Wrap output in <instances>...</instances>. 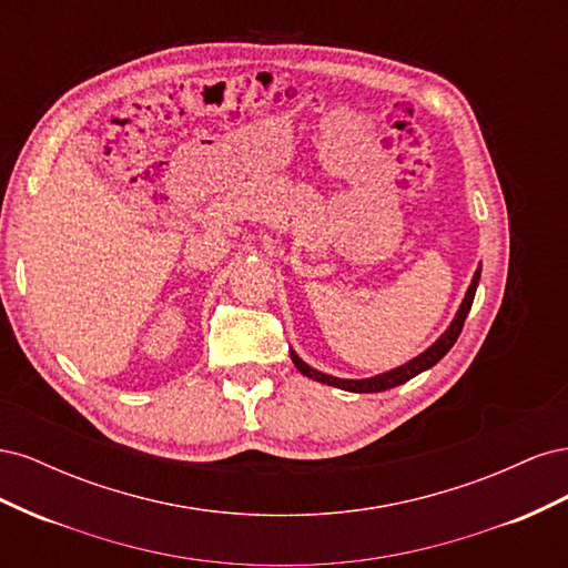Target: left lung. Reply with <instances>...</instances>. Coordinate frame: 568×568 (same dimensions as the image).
<instances>
[{
    "label": "left lung",
    "mask_w": 568,
    "mask_h": 568,
    "mask_svg": "<svg viewBox=\"0 0 568 568\" xmlns=\"http://www.w3.org/2000/svg\"><path fill=\"white\" fill-rule=\"evenodd\" d=\"M478 280H480V267L474 272V280H471V284H469V288H467V296H464V301H462V305H459V311H457L455 320L450 322L448 329H445V334L434 343V346L426 348V351H424L422 355H417L415 359H409V363H405V365H400V367H395V369H390V372L376 374V376H372V379H338V376L322 374V372L313 369L311 365H305L303 359H301L294 351H288V353H291V359H294V365H296V369H298L301 374L311 376V379L322 382V384H326V386H336V388L351 390V393H379V390H388V388H393V386H400V384L409 382L412 376H417V374H422L424 369L434 367V365L438 363V359L455 346L457 336L462 334L464 320H467V315H469V311H471V303H474V296H476Z\"/></svg>",
    "instance_id": "obj_1"
}]
</instances>
